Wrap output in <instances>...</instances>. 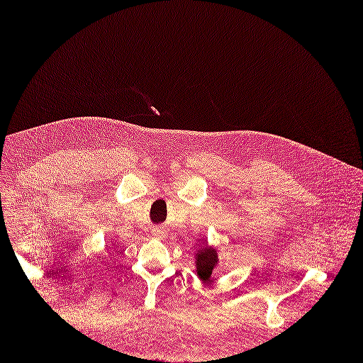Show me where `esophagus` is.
<instances>
[{"label":"esophagus","instance_id":"34e87169","mask_svg":"<svg viewBox=\"0 0 363 363\" xmlns=\"http://www.w3.org/2000/svg\"><path fill=\"white\" fill-rule=\"evenodd\" d=\"M155 235H158V236H160V235H161V233H160V232H158V233H155Z\"/></svg>","mask_w":363,"mask_h":363}]
</instances>
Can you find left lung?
<instances>
[{
  "label": "left lung",
  "instance_id": "1",
  "mask_svg": "<svg viewBox=\"0 0 363 363\" xmlns=\"http://www.w3.org/2000/svg\"><path fill=\"white\" fill-rule=\"evenodd\" d=\"M217 263V252L208 247H205L198 257H196V267L198 274L202 281H210V276L213 273V269Z\"/></svg>",
  "mask_w": 363,
  "mask_h": 363
}]
</instances>
